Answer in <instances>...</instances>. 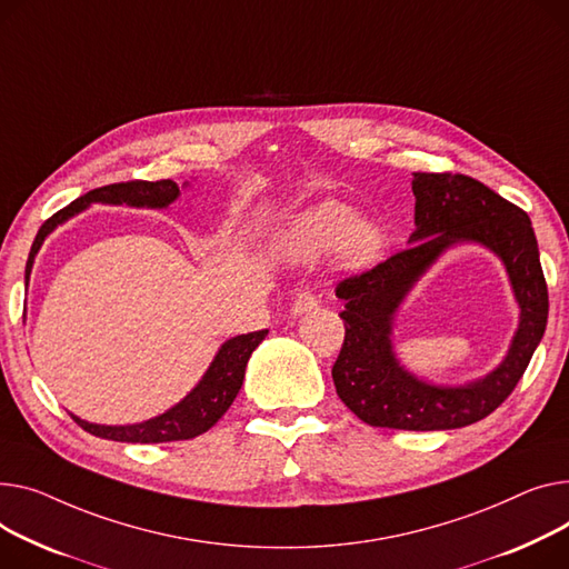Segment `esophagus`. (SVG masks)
<instances>
[{
    "mask_svg": "<svg viewBox=\"0 0 569 569\" xmlns=\"http://www.w3.org/2000/svg\"><path fill=\"white\" fill-rule=\"evenodd\" d=\"M318 295H313V292H309V290H305V292H299L297 297H295V301H292V316H301V313H307V311H311V309H316L318 307Z\"/></svg>",
    "mask_w": 569,
    "mask_h": 569,
    "instance_id": "1",
    "label": "esophagus"
}]
</instances>
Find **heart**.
I'll list each match as a JSON object with an SVG mask.
<instances>
[{"label": "heart", "mask_w": 569, "mask_h": 569, "mask_svg": "<svg viewBox=\"0 0 569 569\" xmlns=\"http://www.w3.org/2000/svg\"><path fill=\"white\" fill-rule=\"evenodd\" d=\"M336 244L338 260L350 270H363L382 253L385 236L380 226L355 219V208L322 199L292 217L281 236V247L292 258H316Z\"/></svg>", "instance_id": "b5f03b06"}]
</instances>
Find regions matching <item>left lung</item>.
<instances>
[{"mask_svg":"<svg viewBox=\"0 0 569 569\" xmlns=\"http://www.w3.org/2000/svg\"><path fill=\"white\" fill-rule=\"evenodd\" d=\"M416 231L409 247L336 286L346 340L331 368L338 398L372 428L452 430L495 411L517 387L547 329L549 295L528 214L462 173H413ZM495 250L520 305V327L505 361L476 383L437 388L419 381L392 352V316L406 292L452 243Z\"/></svg>","mask_w":569,"mask_h":569,"instance_id":"1","label":"left lung"}]
</instances>
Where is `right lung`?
<instances>
[{
  "instance_id": "1",
  "label": "right lung",
  "mask_w": 569,
  "mask_h": 569,
  "mask_svg": "<svg viewBox=\"0 0 569 569\" xmlns=\"http://www.w3.org/2000/svg\"><path fill=\"white\" fill-rule=\"evenodd\" d=\"M180 194V189L173 180H130V182H113L98 189H91L78 201H72L57 214H52L41 231L36 233V240L31 244L27 270H24V283H29V274L33 268V258L46 242V238L57 229L59 223L68 221L78 212L87 210L91 203H109V206H132V208H167L173 203ZM268 336V329L242 333L236 338H229L214 355L210 368L201 377V382L189 391L178 405L167 409L164 413L148 419L143 423L134 426H98L82 421L80 416H72V421L82 430L111 441H126V443H164V441H182L194 439L203 432H208L221 416L229 409L242 387L244 368L251 357V352L262 343V338Z\"/></svg>"
}]
</instances>
